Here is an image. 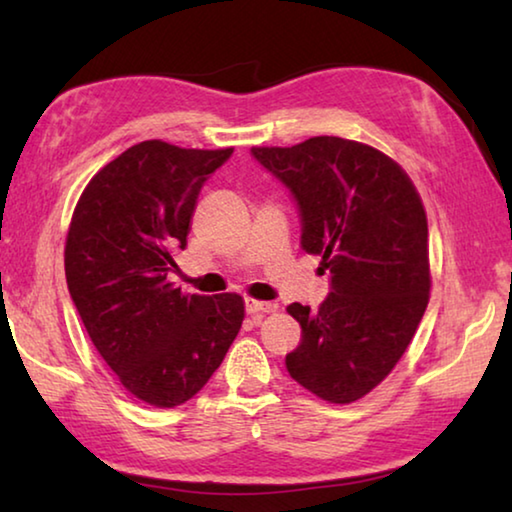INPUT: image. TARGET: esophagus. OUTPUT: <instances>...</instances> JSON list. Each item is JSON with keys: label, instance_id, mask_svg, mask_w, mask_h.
I'll return each mask as SVG.
<instances>
[{"label": "esophagus", "instance_id": "34e87169", "mask_svg": "<svg viewBox=\"0 0 512 512\" xmlns=\"http://www.w3.org/2000/svg\"><path fill=\"white\" fill-rule=\"evenodd\" d=\"M277 309L275 302H264V300H255V298H248L246 300V311L250 316H264V314H273Z\"/></svg>", "mask_w": 512, "mask_h": 512}]
</instances>
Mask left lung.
Segmentation results:
<instances>
[{"label":"left lung","instance_id":"8db88e82","mask_svg":"<svg viewBox=\"0 0 512 512\" xmlns=\"http://www.w3.org/2000/svg\"><path fill=\"white\" fill-rule=\"evenodd\" d=\"M255 160L296 198L300 246L329 271L316 311L293 302L300 345L289 375L332 404H350L388 377L429 302L427 214L395 160L343 137L253 146Z\"/></svg>","mask_w":512,"mask_h":512}]
</instances>
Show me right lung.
Masks as SVG:
<instances>
[{
	"mask_svg": "<svg viewBox=\"0 0 512 512\" xmlns=\"http://www.w3.org/2000/svg\"><path fill=\"white\" fill-rule=\"evenodd\" d=\"M230 155L135 144L90 180L69 223L65 277L76 311L121 386L158 409L201 391L244 320L237 293L189 296L167 280L203 183Z\"/></svg>",
	"mask_w": 512,
	"mask_h": 512,
	"instance_id": "1",
	"label": "right lung"
}]
</instances>
